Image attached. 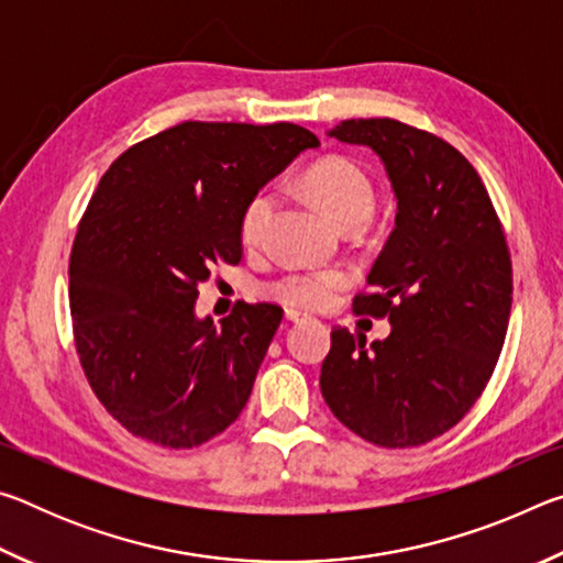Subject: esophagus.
I'll use <instances>...</instances> for the list:
<instances>
[{"label": "esophagus", "instance_id": "esophagus-1", "mask_svg": "<svg viewBox=\"0 0 563 563\" xmlns=\"http://www.w3.org/2000/svg\"><path fill=\"white\" fill-rule=\"evenodd\" d=\"M285 320H290V322H308L310 320V316L308 312H298V310H285Z\"/></svg>", "mask_w": 563, "mask_h": 563}]
</instances>
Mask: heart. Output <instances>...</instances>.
<instances>
[{"instance_id":"obj_1","label":"heart","mask_w":563,"mask_h":563,"mask_svg":"<svg viewBox=\"0 0 563 563\" xmlns=\"http://www.w3.org/2000/svg\"><path fill=\"white\" fill-rule=\"evenodd\" d=\"M302 184L320 203L322 211L342 228L355 221L367 223L375 211L373 184H369L365 170L347 158L335 156L318 161V164L305 170ZM273 188H261L247 198L241 211V221H238V233H241V241L245 245L261 243L273 216ZM345 283L347 278L338 271H290L271 283V292L273 298H278L285 305L318 310L330 305L335 292L345 288Z\"/></svg>"}]
</instances>
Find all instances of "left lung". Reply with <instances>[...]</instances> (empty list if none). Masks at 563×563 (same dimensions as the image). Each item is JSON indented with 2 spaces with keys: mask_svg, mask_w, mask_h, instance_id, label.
Here are the masks:
<instances>
[{
  "mask_svg": "<svg viewBox=\"0 0 563 563\" xmlns=\"http://www.w3.org/2000/svg\"><path fill=\"white\" fill-rule=\"evenodd\" d=\"M373 148L397 198L395 231L357 295L389 335L332 328L320 369L328 407L387 450L419 446L470 412L497 367L511 312V258L479 174L434 133L395 119H350L328 131Z\"/></svg>",
  "mask_w": 563,
  "mask_h": 563,
  "instance_id": "obj_1",
  "label": "left lung"
}]
</instances>
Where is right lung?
<instances>
[{
	"label": "right lung",
	"instance_id": "add662e5",
	"mask_svg": "<svg viewBox=\"0 0 563 563\" xmlns=\"http://www.w3.org/2000/svg\"><path fill=\"white\" fill-rule=\"evenodd\" d=\"M320 141L295 123L184 121L113 161L69 261L74 342L107 412L133 437L190 450L243 412L283 320L238 302L196 318L198 285L238 265L247 198Z\"/></svg>",
	"mask_w": 563,
	"mask_h": 563
}]
</instances>
